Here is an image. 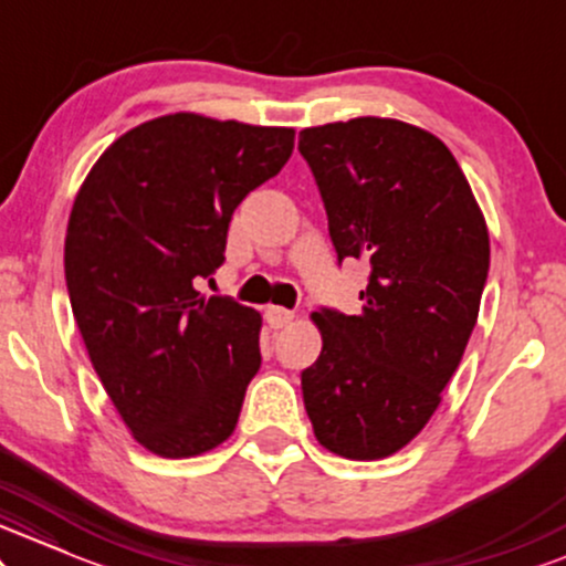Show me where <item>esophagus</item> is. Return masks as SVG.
Wrapping results in <instances>:
<instances>
[{
    "instance_id": "1",
    "label": "esophagus",
    "mask_w": 566,
    "mask_h": 566,
    "mask_svg": "<svg viewBox=\"0 0 566 566\" xmlns=\"http://www.w3.org/2000/svg\"><path fill=\"white\" fill-rule=\"evenodd\" d=\"M264 321L270 323V328H285V325L294 321V312L283 307H268L264 310Z\"/></svg>"
}]
</instances>
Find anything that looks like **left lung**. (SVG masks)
<instances>
[{"instance_id": "1", "label": "left lung", "mask_w": 566, "mask_h": 566, "mask_svg": "<svg viewBox=\"0 0 566 566\" xmlns=\"http://www.w3.org/2000/svg\"><path fill=\"white\" fill-rule=\"evenodd\" d=\"M338 262H368L360 315L323 307V352L302 370L317 442L352 461L402 450L427 427L480 315L488 224L431 132L363 116L298 132Z\"/></svg>"}]
</instances>
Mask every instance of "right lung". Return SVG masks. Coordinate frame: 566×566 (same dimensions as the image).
I'll list each match as a JSON object with an SVG mask.
<instances>
[{
  "instance_id": "1",
  "label": "right lung",
  "mask_w": 566,
  "mask_h": 566,
  "mask_svg": "<svg viewBox=\"0 0 566 566\" xmlns=\"http://www.w3.org/2000/svg\"><path fill=\"white\" fill-rule=\"evenodd\" d=\"M294 129L171 113L129 129L86 175L65 285L99 381L132 437L190 458L235 429L262 315L198 277L224 262L232 211L283 169Z\"/></svg>"
}]
</instances>
